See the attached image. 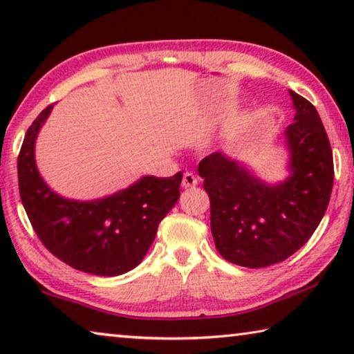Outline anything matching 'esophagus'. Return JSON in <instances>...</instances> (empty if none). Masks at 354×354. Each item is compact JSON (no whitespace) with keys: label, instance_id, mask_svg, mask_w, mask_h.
<instances>
[{"label":"esophagus","instance_id":"obj_1","mask_svg":"<svg viewBox=\"0 0 354 354\" xmlns=\"http://www.w3.org/2000/svg\"><path fill=\"white\" fill-rule=\"evenodd\" d=\"M198 184V179L194 175V173H184L183 176V187L184 189H189V187H195V185Z\"/></svg>","mask_w":354,"mask_h":354}]
</instances>
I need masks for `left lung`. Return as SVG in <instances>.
<instances>
[{
    "instance_id": "left-lung-1",
    "label": "left lung",
    "mask_w": 354,
    "mask_h": 354,
    "mask_svg": "<svg viewBox=\"0 0 354 354\" xmlns=\"http://www.w3.org/2000/svg\"><path fill=\"white\" fill-rule=\"evenodd\" d=\"M295 109L284 131L287 176L267 183L223 151L200 162L211 198V231L218 253L236 266L283 262L314 234L333 190V151L319 112L289 91Z\"/></svg>"
}]
</instances>
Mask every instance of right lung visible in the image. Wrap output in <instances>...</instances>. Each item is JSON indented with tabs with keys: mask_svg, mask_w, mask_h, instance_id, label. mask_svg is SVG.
I'll return each mask as SVG.
<instances>
[{
	"mask_svg": "<svg viewBox=\"0 0 354 354\" xmlns=\"http://www.w3.org/2000/svg\"><path fill=\"white\" fill-rule=\"evenodd\" d=\"M50 104L29 127L19 156L23 207L41 243L76 270L118 277L145 257L158 226L179 200L183 173L145 175L127 189L97 200H71L46 184L35 164V140Z\"/></svg>",
	"mask_w": 354,
	"mask_h": 354,
	"instance_id": "1",
	"label": "right lung"
}]
</instances>
